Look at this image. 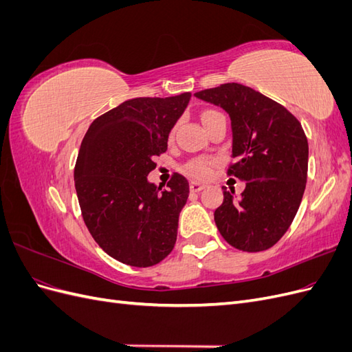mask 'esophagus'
<instances>
[{
	"label": "esophagus",
	"instance_id": "esophagus-1",
	"mask_svg": "<svg viewBox=\"0 0 352 352\" xmlns=\"http://www.w3.org/2000/svg\"><path fill=\"white\" fill-rule=\"evenodd\" d=\"M204 188H206V185L199 184V182H190V185H189V189L192 190V192H199V190H202Z\"/></svg>",
	"mask_w": 352,
	"mask_h": 352
}]
</instances>
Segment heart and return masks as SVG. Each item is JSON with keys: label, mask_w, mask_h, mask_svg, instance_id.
Masks as SVG:
<instances>
[{"label": "heart", "mask_w": 352, "mask_h": 352, "mask_svg": "<svg viewBox=\"0 0 352 352\" xmlns=\"http://www.w3.org/2000/svg\"><path fill=\"white\" fill-rule=\"evenodd\" d=\"M220 114L219 111L214 110H206L204 113L201 114V119L202 123H207L208 120H211L212 117ZM211 160L204 158V157H198V158H192L189 160V162L185 164V170L190 175L197 179H206L210 176V170H211Z\"/></svg>", "instance_id": "b5f03b06"}]
</instances>
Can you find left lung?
I'll return each mask as SVG.
<instances>
[{
    "label": "left lung",
    "mask_w": 352,
    "mask_h": 352,
    "mask_svg": "<svg viewBox=\"0 0 352 352\" xmlns=\"http://www.w3.org/2000/svg\"><path fill=\"white\" fill-rule=\"evenodd\" d=\"M194 95L228 111L235 158L228 175L247 184L238 198L235 189L223 188V204L214 211L220 235L239 251L269 250L289 229L304 195L308 142L302 126L282 104L241 83Z\"/></svg>",
    "instance_id": "left-lung-1"
}]
</instances>
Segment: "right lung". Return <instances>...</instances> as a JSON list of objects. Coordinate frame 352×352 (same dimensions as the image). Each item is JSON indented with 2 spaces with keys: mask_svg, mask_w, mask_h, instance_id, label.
<instances>
[{
  "mask_svg": "<svg viewBox=\"0 0 352 352\" xmlns=\"http://www.w3.org/2000/svg\"><path fill=\"white\" fill-rule=\"evenodd\" d=\"M189 98L190 92L127 100L97 117L82 140L74 166L82 217L95 242L123 264L150 267L176 243L188 180L175 173L162 190L146 176Z\"/></svg>",
  "mask_w": 352,
  "mask_h": 352,
  "instance_id": "add662e5",
  "label": "right lung"
}]
</instances>
